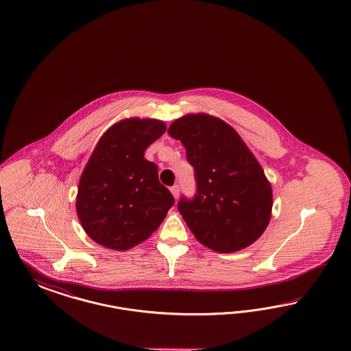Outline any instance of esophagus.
Returning a JSON list of instances; mask_svg holds the SVG:
<instances>
[{
    "mask_svg": "<svg viewBox=\"0 0 351 351\" xmlns=\"http://www.w3.org/2000/svg\"><path fill=\"white\" fill-rule=\"evenodd\" d=\"M171 193H172V195H173V198L175 199H178L179 198V194H180V188H179V185H173L172 188L170 189Z\"/></svg>",
    "mask_w": 351,
    "mask_h": 351,
    "instance_id": "esophagus-1",
    "label": "esophagus"
}]
</instances>
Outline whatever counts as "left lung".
<instances>
[{
	"label": "left lung",
	"instance_id": "1",
	"mask_svg": "<svg viewBox=\"0 0 351 351\" xmlns=\"http://www.w3.org/2000/svg\"><path fill=\"white\" fill-rule=\"evenodd\" d=\"M169 134L180 140L194 167L195 195L181 197L178 208L197 241L221 254L252 245L270 221L273 191L245 141L204 113L176 119Z\"/></svg>",
	"mask_w": 351,
	"mask_h": 351
}]
</instances>
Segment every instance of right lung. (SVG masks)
<instances>
[{
	"label": "right lung",
	"mask_w": 351,
	"mask_h": 351,
	"mask_svg": "<svg viewBox=\"0 0 351 351\" xmlns=\"http://www.w3.org/2000/svg\"><path fill=\"white\" fill-rule=\"evenodd\" d=\"M165 131L158 119L128 118L108 128L96 144L78 182L75 210L97 245L130 250L156 232L173 206L157 165L144 158Z\"/></svg>",
	"instance_id": "add662e5"
}]
</instances>
